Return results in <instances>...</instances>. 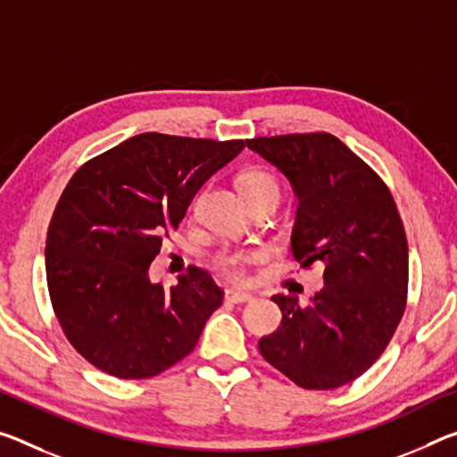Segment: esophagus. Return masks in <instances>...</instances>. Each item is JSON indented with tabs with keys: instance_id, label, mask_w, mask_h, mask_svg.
<instances>
[{
	"instance_id": "34e87169",
	"label": "esophagus",
	"mask_w": 457,
	"mask_h": 457,
	"mask_svg": "<svg viewBox=\"0 0 457 457\" xmlns=\"http://www.w3.org/2000/svg\"><path fill=\"white\" fill-rule=\"evenodd\" d=\"M254 296L248 293H240V291H228L226 293V301L234 303V305H242V303H250Z\"/></svg>"
}]
</instances>
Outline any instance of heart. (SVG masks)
Masks as SVG:
<instances>
[{"label":"heart","mask_w":457,"mask_h":457,"mask_svg":"<svg viewBox=\"0 0 457 457\" xmlns=\"http://www.w3.org/2000/svg\"><path fill=\"white\" fill-rule=\"evenodd\" d=\"M240 187L245 195V199L250 201V205H256V203H278L280 199V183L278 179L272 175V172L262 170V169H252L244 172L240 179ZM266 260L264 250H252V252H221L220 256L215 258V264L220 270L229 277L231 280H242L245 274V268L254 262H262Z\"/></svg>","instance_id":"obj_1"}]
</instances>
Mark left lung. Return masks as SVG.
Masks as SVG:
<instances>
[{"mask_svg":"<svg viewBox=\"0 0 457 457\" xmlns=\"http://www.w3.org/2000/svg\"><path fill=\"white\" fill-rule=\"evenodd\" d=\"M245 144L291 183L299 199L293 254L303 268L321 262L325 285L309 305L274 295L280 328L258 350L301 388L344 386L380 358L407 305L409 245L393 195L331 134Z\"/></svg>","mask_w":457,"mask_h":457,"instance_id":"obj_1","label":"left lung"}]
</instances>
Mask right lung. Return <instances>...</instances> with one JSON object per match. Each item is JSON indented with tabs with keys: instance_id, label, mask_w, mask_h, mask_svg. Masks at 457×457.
Returning a JSON list of instances; mask_svg holds the SVG:
<instances>
[{
	"instance_id": "1",
	"label": "right lung",
	"mask_w": 457,
	"mask_h": 457,
	"mask_svg": "<svg viewBox=\"0 0 457 457\" xmlns=\"http://www.w3.org/2000/svg\"><path fill=\"white\" fill-rule=\"evenodd\" d=\"M244 148L146 132L69 180L48 226V293L71 345L101 372L152 378L195 350L223 291L197 266L170 288L148 270L205 180Z\"/></svg>"
}]
</instances>
